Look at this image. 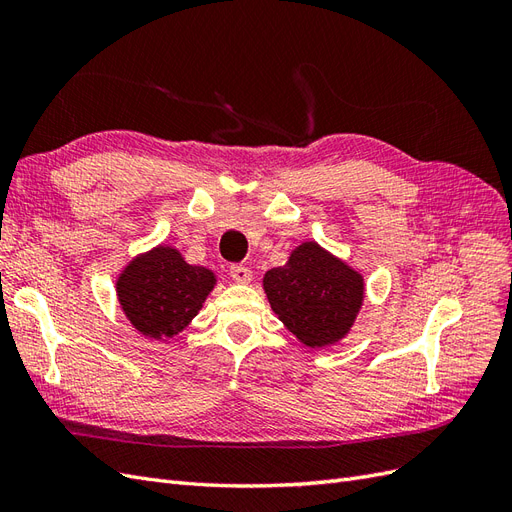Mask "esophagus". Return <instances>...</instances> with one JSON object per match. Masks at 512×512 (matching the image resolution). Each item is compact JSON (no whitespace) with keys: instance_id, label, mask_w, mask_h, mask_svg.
Segmentation results:
<instances>
[{"instance_id":"obj_1","label":"esophagus","mask_w":512,"mask_h":512,"mask_svg":"<svg viewBox=\"0 0 512 512\" xmlns=\"http://www.w3.org/2000/svg\"><path fill=\"white\" fill-rule=\"evenodd\" d=\"M230 277L239 284H247L252 280V269L247 265H232L230 267Z\"/></svg>"}]
</instances>
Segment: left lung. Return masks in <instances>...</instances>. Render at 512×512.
Instances as JSON below:
<instances>
[{"instance_id": "obj_1", "label": "left lung", "mask_w": 512, "mask_h": 512, "mask_svg": "<svg viewBox=\"0 0 512 512\" xmlns=\"http://www.w3.org/2000/svg\"><path fill=\"white\" fill-rule=\"evenodd\" d=\"M267 299L307 348H327L350 333L365 299L363 275L316 241L294 247L284 267L265 273Z\"/></svg>"}]
</instances>
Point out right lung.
I'll use <instances>...</instances> for the list:
<instances>
[{"instance_id":"right-lung-1","label":"right lung","mask_w":512,"mask_h":512,"mask_svg":"<svg viewBox=\"0 0 512 512\" xmlns=\"http://www.w3.org/2000/svg\"><path fill=\"white\" fill-rule=\"evenodd\" d=\"M215 273L185 262L179 250L158 245L132 258L117 277V299L132 327L151 339L181 333L215 286Z\"/></svg>"}]
</instances>
